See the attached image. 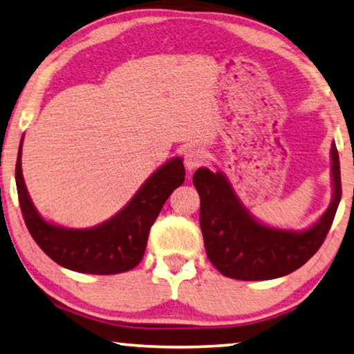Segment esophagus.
Wrapping results in <instances>:
<instances>
[{
	"mask_svg": "<svg viewBox=\"0 0 354 354\" xmlns=\"http://www.w3.org/2000/svg\"><path fill=\"white\" fill-rule=\"evenodd\" d=\"M206 159V154L203 149L200 148H189L186 151V154H184V164H186L187 170H195V168H198L201 164H203Z\"/></svg>",
	"mask_w": 354,
	"mask_h": 354,
	"instance_id": "34e87169",
	"label": "esophagus"
}]
</instances>
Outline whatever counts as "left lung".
Masks as SVG:
<instances>
[{
  "label": "left lung",
  "mask_w": 354,
  "mask_h": 354,
  "mask_svg": "<svg viewBox=\"0 0 354 354\" xmlns=\"http://www.w3.org/2000/svg\"><path fill=\"white\" fill-rule=\"evenodd\" d=\"M333 157V201L322 218L306 232L261 225L249 216L221 171L198 168L194 186L200 195V227L209 261L225 277L268 280L287 276L317 254L333 225L342 197L340 162L335 145Z\"/></svg>",
  "instance_id": "obj_1"
}]
</instances>
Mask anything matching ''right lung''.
Masks as SVG:
<instances>
[{
	"label": "right lung",
	"instance_id": "obj_1",
	"mask_svg": "<svg viewBox=\"0 0 354 354\" xmlns=\"http://www.w3.org/2000/svg\"><path fill=\"white\" fill-rule=\"evenodd\" d=\"M20 157L21 145L15 164V183L21 214L32 239L58 265L99 276L126 272L142 261L151 225L186 176L183 160L176 157L153 173L124 209L110 221L99 227L72 230L56 227L37 214L26 192Z\"/></svg>",
	"mask_w": 354,
	"mask_h": 354
}]
</instances>
